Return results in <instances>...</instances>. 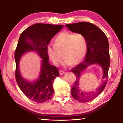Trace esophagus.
Here are the masks:
<instances>
[{
    "label": "esophagus",
    "instance_id": "esophagus-1",
    "mask_svg": "<svg viewBox=\"0 0 123 123\" xmlns=\"http://www.w3.org/2000/svg\"><path fill=\"white\" fill-rule=\"evenodd\" d=\"M59 73L60 75H63L64 73H65V72H64V71H63V70H59Z\"/></svg>",
    "mask_w": 123,
    "mask_h": 123
}]
</instances>
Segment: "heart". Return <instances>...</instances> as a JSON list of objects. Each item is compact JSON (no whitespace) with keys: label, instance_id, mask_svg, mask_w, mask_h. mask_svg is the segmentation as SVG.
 Listing matches in <instances>:
<instances>
[{"label":"heart","instance_id":"obj_1","mask_svg":"<svg viewBox=\"0 0 123 123\" xmlns=\"http://www.w3.org/2000/svg\"><path fill=\"white\" fill-rule=\"evenodd\" d=\"M87 42L81 34L64 31L55 39V44L49 45L47 53L55 66H58L63 59L64 65L72 66L80 63L86 55Z\"/></svg>","mask_w":123,"mask_h":123}]
</instances>
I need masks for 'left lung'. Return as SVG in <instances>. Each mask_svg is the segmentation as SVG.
Here are the masks:
<instances>
[{
    "label": "left lung",
    "instance_id": "1",
    "mask_svg": "<svg viewBox=\"0 0 123 123\" xmlns=\"http://www.w3.org/2000/svg\"><path fill=\"white\" fill-rule=\"evenodd\" d=\"M72 32L81 34L86 39L87 51L85 60L71 71L76 76V80L71 89V94L76 100L86 103L97 98L103 91L106 85L108 72L110 65L109 41L103 31L93 24L87 22L68 24L66 25ZM98 63L103 69V82L96 91L85 92L80 91L79 81L82 72L89 65Z\"/></svg>",
    "mask_w": 123,
    "mask_h": 123
}]
</instances>
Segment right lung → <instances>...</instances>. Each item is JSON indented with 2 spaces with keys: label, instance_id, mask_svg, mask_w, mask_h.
Instances as JSON below:
<instances>
[{
  "label": "right lung",
  "instance_id": "right-lung-1",
  "mask_svg": "<svg viewBox=\"0 0 123 123\" xmlns=\"http://www.w3.org/2000/svg\"><path fill=\"white\" fill-rule=\"evenodd\" d=\"M62 25L37 23L22 32L14 53L15 77L22 92L36 103H43L51 98L54 94L53 82L59 76V70L49 63L47 47L52 38L62 28ZM36 51L43 59L40 75L36 82L29 83L20 75L18 64L20 57L28 51Z\"/></svg>",
  "mask_w": 123,
  "mask_h": 123
}]
</instances>
